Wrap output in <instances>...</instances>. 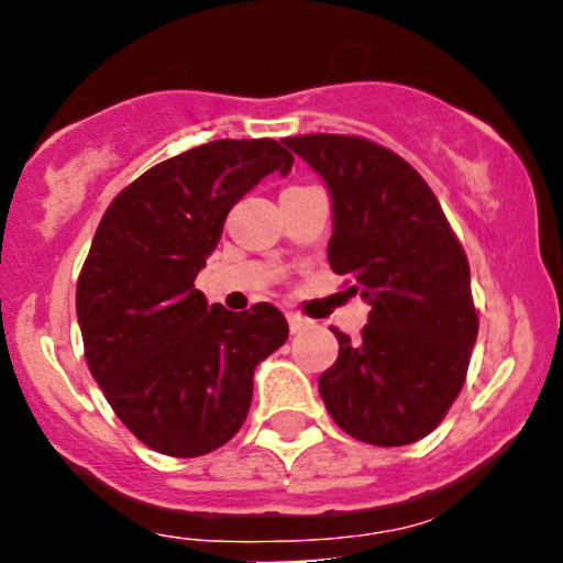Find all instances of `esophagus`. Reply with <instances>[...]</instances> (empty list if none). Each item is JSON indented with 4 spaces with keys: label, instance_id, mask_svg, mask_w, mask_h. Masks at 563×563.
Here are the masks:
<instances>
[{
    "label": "esophagus",
    "instance_id": "esophagus-1",
    "mask_svg": "<svg viewBox=\"0 0 563 563\" xmlns=\"http://www.w3.org/2000/svg\"><path fill=\"white\" fill-rule=\"evenodd\" d=\"M288 325H290V333H301L303 328H309V320L301 318V314H296V312H288Z\"/></svg>",
    "mask_w": 563,
    "mask_h": 563
}]
</instances>
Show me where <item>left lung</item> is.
I'll return each instance as SVG.
<instances>
[{
  "label": "left lung",
  "instance_id": "obj_1",
  "mask_svg": "<svg viewBox=\"0 0 563 563\" xmlns=\"http://www.w3.org/2000/svg\"><path fill=\"white\" fill-rule=\"evenodd\" d=\"M286 145L320 174L333 206L328 262L371 303L320 397L349 437L399 448L437 429L466 380L479 333L463 245L423 177L376 142L301 134Z\"/></svg>",
  "mask_w": 563,
  "mask_h": 563
}]
</instances>
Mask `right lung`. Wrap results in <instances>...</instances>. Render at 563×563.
I'll list each match as a JSON object with an SVG mask.
<instances>
[{"label": "right lung", "mask_w": 563, "mask_h": 563, "mask_svg": "<svg viewBox=\"0 0 563 563\" xmlns=\"http://www.w3.org/2000/svg\"><path fill=\"white\" fill-rule=\"evenodd\" d=\"M294 156L275 140H214L161 161L97 224L76 283L84 357L121 423L147 448L198 457L238 434L254 371L288 339L273 303L228 312L196 277L232 206Z\"/></svg>", "instance_id": "right-lung-1"}]
</instances>
